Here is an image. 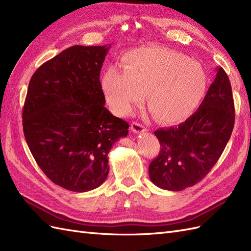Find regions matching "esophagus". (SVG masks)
Instances as JSON below:
<instances>
[{"label":"esophagus","mask_w":251,"mask_h":251,"mask_svg":"<svg viewBox=\"0 0 251 251\" xmlns=\"http://www.w3.org/2000/svg\"><path fill=\"white\" fill-rule=\"evenodd\" d=\"M131 129L134 133H144L145 131H147V127L144 125L139 124V122H132Z\"/></svg>","instance_id":"1"}]
</instances>
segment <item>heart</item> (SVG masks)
I'll return each instance as SVG.
<instances>
[{"mask_svg": "<svg viewBox=\"0 0 251 251\" xmlns=\"http://www.w3.org/2000/svg\"><path fill=\"white\" fill-rule=\"evenodd\" d=\"M207 85L205 71L185 55L160 47L135 49L124 56V69L105 70L101 87L106 102L118 115L144 99L154 117L176 124L192 115Z\"/></svg>", "mask_w": 251, "mask_h": 251, "instance_id": "b5f03b06", "label": "heart"}]
</instances>
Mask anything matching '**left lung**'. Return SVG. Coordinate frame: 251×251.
I'll return each mask as SVG.
<instances>
[{"instance_id":"left-lung-1","label":"left lung","mask_w":251,"mask_h":251,"mask_svg":"<svg viewBox=\"0 0 251 251\" xmlns=\"http://www.w3.org/2000/svg\"><path fill=\"white\" fill-rule=\"evenodd\" d=\"M235 112L227 73L217 75L199 108L178 126L154 132L161 145L149 165V176L158 187L179 192L209 174L231 137Z\"/></svg>"}]
</instances>
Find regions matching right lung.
<instances>
[{"mask_svg":"<svg viewBox=\"0 0 251 251\" xmlns=\"http://www.w3.org/2000/svg\"><path fill=\"white\" fill-rule=\"evenodd\" d=\"M111 46H73L35 71L23 132L36 163L56 185L83 193L108 175L107 154L129 124L104 106L100 71Z\"/></svg>","mask_w":251,"mask_h":251,"instance_id":"obj_1","label":"right lung"}]
</instances>
